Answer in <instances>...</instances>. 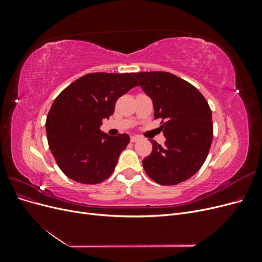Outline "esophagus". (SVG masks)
I'll use <instances>...</instances> for the list:
<instances>
[{"label":"esophagus","mask_w":262,"mask_h":262,"mask_svg":"<svg viewBox=\"0 0 262 262\" xmlns=\"http://www.w3.org/2000/svg\"><path fill=\"white\" fill-rule=\"evenodd\" d=\"M130 140H131L132 143H134V142H138L140 140V137L139 136H134V137H131Z\"/></svg>","instance_id":"esophagus-1"}]
</instances>
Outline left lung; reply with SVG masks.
<instances>
[{"mask_svg": "<svg viewBox=\"0 0 262 262\" xmlns=\"http://www.w3.org/2000/svg\"><path fill=\"white\" fill-rule=\"evenodd\" d=\"M162 119L165 146L154 140L142 164L147 176L164 186L192 177L207 160L213 140L211 108L193 85L168 72L133 73Z\"/></svg>", "mask_w": 262, "mask_h": 262, "instance_id": "8db88e82", "label": "left lung"}]
</instances>
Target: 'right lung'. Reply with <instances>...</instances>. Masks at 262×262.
<instances>
[{
  "label": "right lung",
  "mask_w": 262,
  "mask_h": 262,
  "mask_svg": "<svg viewBox=\"0 0 262 262\" xmlns=\"http://www.w3.org/2000/svg\"><path fill=\"white\" fill-rule=\"evenodd\" d=\"M138 85L130 73H90L58 95L47 116L46 131L51 153L67 177L95 185L114 172L130 137H110L99 128L114 114L118 98Z\"/></svg>",
  "instance_id": "add662e5"
}]
</instances>
